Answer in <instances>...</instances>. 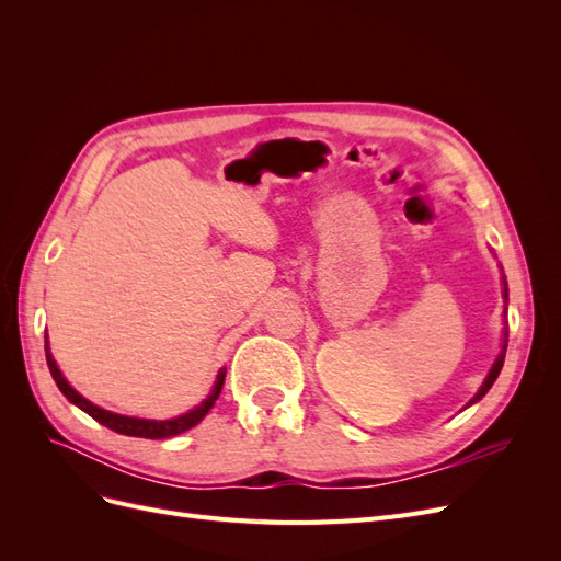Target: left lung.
Returning a JSON list of instances; mask_svg holds the SVG:
<instances>
[{"label": "left lung", "instance_id": "8db88e82", "mask_svg": "<svg viewBox=\"0 0 561 561\" xmlns=\"http://www.w3.org/2000/svg\"><path fill=\"white\" fill-rule=\"evenodd\" d=\"M505 299H507V290H505ZM503 358H505V344H503V353L499 355L496 358V363H494V367H491V371H489V377L484 379V383H482V388L478 390V396H474L468 404H472V402H478V400H482L484 396H486V390L494 386V381H496V377L501 375V367H503Z\"/></svg>", "mask_w": 561, "mask_h": 561}]
</instances>
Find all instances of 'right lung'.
I'll return each instance as SVG.
<instances>
[{"label": "right lung", "mask_w": 561, "mask_h": 561, "mask_svg": "<svg viewBox=\"0 0 561 561\" xmlns=\"http://www.w3.org/2000/svg\"><path fill=\"white\" fill-rule=\"evenodd\" d=\"M46 363H48V369H50V377H54V381L58 383V388L62 390V396L75 402L79 410L87 412L89 416H93L98 423H103V426H107L110 431L114 433H122V435H130V437H147V439H163V437H173V435H180L184 431L194 428L196 423L206 416L210 412V407L215 404V400L219 398V393H222V386H225V375L227 369H222L217 375V381L210 390V396L203 400L196 410L186 412L178 419H171V421H149V419H133V416H122V414H114V412H107L103 410V407H98L93 402H89L83 396H79L77 390L65 381V377L60 375V369L54 360V355H50L48 346H46Z\"/></svg>", "instance_id": "1"}]
</instances>
